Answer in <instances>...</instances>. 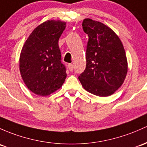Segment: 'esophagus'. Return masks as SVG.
<instances>
[{"instance_id": "34e87169", "label": "esophagus", "mask_w": 147, "mask_h": 147, "mask_svg": "<svg viewBox=\"0 0 147 147\" xmlns=\"http://www.w3.org/2000/svg\"><path fill=\"white\" fill-rule=\"evenodd\" d=\"M68 68H69V71H73V69H74V67H73V64H68Z\"/></svg>"}]
</instances>
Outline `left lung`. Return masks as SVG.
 Wrapping results in <instances>:
<instances>
[{"label":"left lung","instance_id":"8db88e82","mask_svg":"<svg viewBox=\"0 0 147 147\" xmlns=\"http://www.w3.org/2000/svg\"><path fill=\"white\" fill-rule=\"evenodd\" d=\"M83 29L88 35L86 68L78 76L88 92L99 97L111 95L123 83L127 61L122 42L104 24L85 19Z\"/></svg>","mask_w":147,"mask_h":147}]
</instances>
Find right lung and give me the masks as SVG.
<instances>
[{"instance_id": "obj_1", "label": "right lung", "mask_w": 147, "mask_h": 147, "mask_svg": "<svg viewBox=\"0 0 147 147\" xmlns=\"http://www.w3.org/2000/svg\"><path fill=\"white\" fill-rule=\"evenodd\" d=\"M66 23L48 20L33 31L24 45L20 58L22 79L31 92L46 96L62 86L67 78L58 41Z\"/></svg>"}]
</instances>
